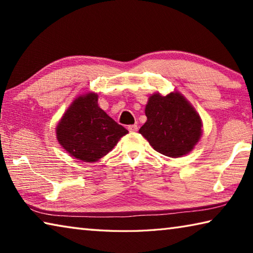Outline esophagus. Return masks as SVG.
I'll return each instance as SVG.
<instances>
[{"label":"esophagus","mask_w":253,"mask_h":253,"mask_svg":"<svg viewBox=\"0 0 253 253\" xmlns=\"http://www.w3.org/2000/svg\"><path fill=\"white\" fill-rule=\"evenodd\" d=\"M128 129H129L130 132H135L138 130V127H137V125H129L128 126Z\"/></svg>","instance_id":"esophagus-1"}]
</instances>
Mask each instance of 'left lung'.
<instances>
[{
  "instance_id": "obj_1",
  "label": "left lung",
  "mask_w": 253,
  "mask_h": 253,
  "mask_svg": "<svg viewBox=\"0 0 253 253\" xmlns=\"http://www.w3.org/2000/svg\"><path fill=\"white\" fill-rule=\"evenodd\" d=\"M147 121L140 127L151 146L163 155L177 158L193 151L202 136V119L181 92L149 96L145 107Z\"/></svg>"
}]
</instances>
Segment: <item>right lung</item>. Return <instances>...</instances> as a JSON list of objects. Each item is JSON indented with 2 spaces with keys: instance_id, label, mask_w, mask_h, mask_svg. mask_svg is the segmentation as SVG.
<instances>
[{
  "instance_id": "right-lung-1",
  "label": "right lung",
  "mask_w": 253,
  "mask_h": 253,
  "mask_svg": "<svg viewBox=\"0 0 253 253\" xmlns=\"http://www.w3.org/2000/svg\"><path fill=\"white\" fill-rule=\"evenodd\" d=\"M55 134L70 156L93 163L107 155L128 130L100 108L96 92H87L68 107L55 127Z\"/></svg>"
}]
</instances>
